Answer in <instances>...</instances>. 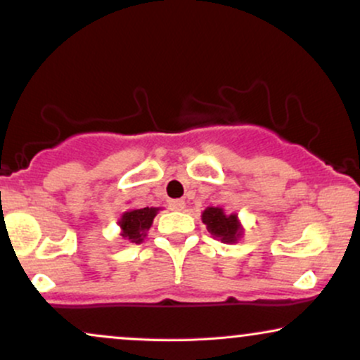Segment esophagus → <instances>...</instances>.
I'll use <instances>...</instances> for the list:
<instances>
[{"instance_id":"1","label":"esophagus","mask_w":360,"mask_h":360,"mask_svg":"<svg viewBox=\"0 0 360 360\" xmlns=\"http://www.w3.org/2000/svg\"><path fill=\"white\" fill-rule=\"evenodd\" d=\"M169 208L174 210V212H183L186 208V203L183 200H171L169 201Z\"/></svg>"}]
</instances>
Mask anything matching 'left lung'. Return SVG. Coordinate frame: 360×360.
<instances>
[{"mask_svg":"<svg viewBox=\"0 0 360 360\" xmlns=\"http://www.w3.org/2000/svg\"><path fill=\"white\" fill-rule=\"evenodd\" d=\"M201 218L208 232L221 242H237L240 237L242 229L238 225L237 214H225L221 208H206Z\"/></svg>","mask_w":360,"mask_h":360,"instance_id":"8db88e82","label":"left lung"}]
</instances>
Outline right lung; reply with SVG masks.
Masks as SVG:
<instances>
[{
	"label": "right lung",
	"mask_w": 360,
	"mask_h": 360,
	"mask_svg": "<svg viewBox=\"0 0 360 360\" xmlns=\"http://www.w3.org/2000/svg\"><path fill=\"white\" fill-rule=\"evenodd\" d=\"M157 214V208H142L131 210V212L123 213L120 226L123 233L122 237L130 240L131 243H140L146 237V232L150 229L154 217Z\"/></svg>",
	"instance_id": "obj_1"
}]
</instances>
